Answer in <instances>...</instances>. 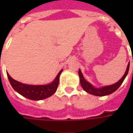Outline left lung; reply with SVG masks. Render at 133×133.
<instances>
[{
  "label": "left lung",
  "instance_id": "left-lung-1",
  "mask_svg": "<svg viewBox=\"0 0 133 133\" xmlns=\"http://www.w3.org/2000/svg\"><path fill=\"white\" fill-rule=\"evenodd\" d=\"M129 67H130V62H129L127 69L125 72V74L123 75L122 78L120 81L117 82L116 83L111 85H108V86H104L100 88H96L94 86H92L91 84L86 81L84 78L83 75L81 72V70L79 69L78 71V74H79V77H80V82H81V86L83 88L84 90H85L87 92H88L90 94L93 95H96V96H104V95H108L111 94L112 92H114L115 90L118 89V88L121 85V84L123 83V82L125 80L126 75H128L129 70Z\"/></svg>",
  "mask_w": 133,
  "mask_h": 133
}]
</instances>
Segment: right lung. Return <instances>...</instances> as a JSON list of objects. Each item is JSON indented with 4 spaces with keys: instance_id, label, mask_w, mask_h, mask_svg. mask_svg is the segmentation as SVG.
<instances>
[{
    "instance_id": "obj_1",
    "label": "right lung",
    "mask_w": 133,
    "mask_h": 133,
    "mask_svg": "<svg viewBox=\"0 0 133 133\" xmlns=\"http://www.w3.org/2000/svg\"><path fill=\"white\" fill-rule=\"evenodd\" d=\"M62 71L63 70H61L59 72L55 80L51 83L44 85H31L21 83L13 79L8 73L7 75L11 86L13 87V88L16 92L30 100H40L49 98L56 92L59 84L60 75Z\"/></svg>"
}]
</instances>
